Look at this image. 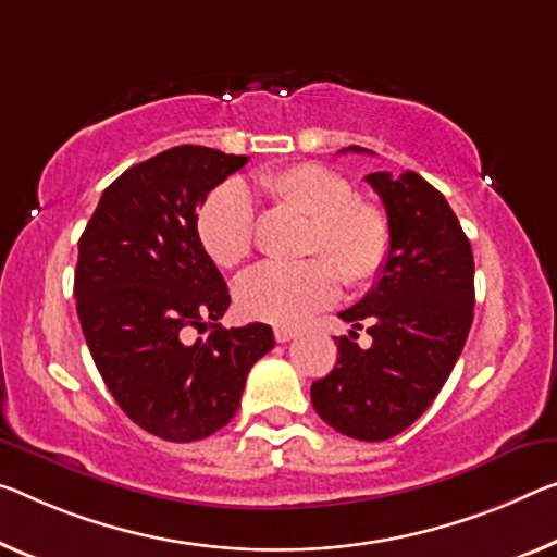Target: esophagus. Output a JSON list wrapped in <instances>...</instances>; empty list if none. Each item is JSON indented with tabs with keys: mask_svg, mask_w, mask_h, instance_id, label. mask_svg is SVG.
<instances>
[{
	"mask_svg": "<svg viewBox=\"0 0 557 557\" xmlns=\"http://www.w3.org/2000/svg\"><path fill=\"white\" fill-rule=\"evenodd\" d=\"M273 336H276V341H278V344H286V341H290V338H296V336H298V331H296V329H286V326H278L276 331H273Z\"/></svg>",
	"mask_w": 557,
	"mask_h": 557,
	"instance_id": "34e87169",
	"label": "esophagus"
}]
</instances>
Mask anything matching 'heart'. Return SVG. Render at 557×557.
<instances>
[{"label":"heart","mask_w":557,"mask_h":557,"mask_svg":"<svg viewBox=\"0 0 557 557\" xmlns=\"http://www.w3.org/2000/svg\"><path fill=\"white\" fill-rule=\"evenodd\" d=\"M256 189L278 207L311 219L304 263H263L238 281L236 301L256 321L296 326L338 298V276L348 288H366L381 276L391 253L388 216L356 199L338 171L294 164L256 178ZM201 246L221 269H236L253 249V207L238 184H221L196 219Z\"/></svg>","instance_id":"b5f03b06"}]
</instances>
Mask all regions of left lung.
<instances>
[{"label": "left lung", "instance_id": "obj_1", "mask_svg": "<svg viewBox=\"0 0 557 557\" xmlns=\"http://www.w3.org/2000/svg\"><path fill=\"white\" fill-rule=\"evenodd\" d=\"M366 182L386 207L391 253L375 286L338 313L354 331L336 338L338 361L311 386V404L333 431L375 443L416 423L448 381L473 323L475 263L446 196L423 176L373 171ZM363 325L368 349L352 341Z\"/></svg>", "mask_w": 557, "mask_h": 557}]
</instances>
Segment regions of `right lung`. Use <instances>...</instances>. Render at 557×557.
<instances>
[{
    "label": "right lung",
    "mask_w": 557,
    "mask_h": 557,
    "mask_svg": "<svg viewBox=\"0 0 557 557\" xmlns=\"http://www.w3.org/2000/svg\"><path fill=\"white\" fill-rule=\"evenodd\" d=\"M246 161L191 144L161 151L107 186L79 238L74 298L94 363L119 408L171 443L224 428L276 344L267 323L221 326L231 296L196 231V209ZM207 325V339L185 341Z\"/></svg>",
    "instance_id": "obj_1"
}]
</instances>
